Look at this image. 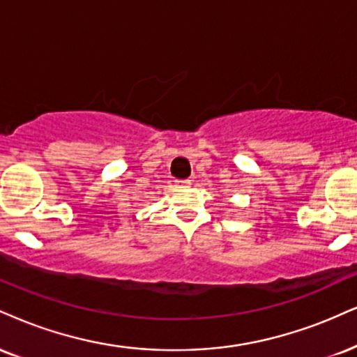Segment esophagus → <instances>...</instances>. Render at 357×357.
Returning <instances> with one entry per match:
<instances>
[{
    "label": "esophagus",
    "mask_w": 357,
    "mask_h": 357,
    "mask_svg": "<svg viewBox=\"0 0 357 357\" xmlns=\"http://www.w3.org/2000/svg\"><path fill=\"white\" fill-rule=\"evenodd\" d=\"M177 185L180 188H188L192 185V182H190V180H177Z\"/></svg>",
    "instance_id": "34e87169"
}]
</instances>
